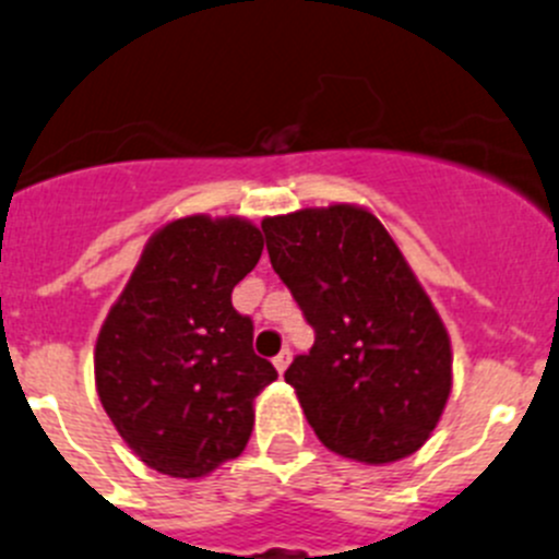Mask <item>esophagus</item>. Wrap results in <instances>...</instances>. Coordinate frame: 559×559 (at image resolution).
<instances>
[{
	"mask_svg": "<svg viewBox=\"0 0 559 559\" xmlns=\"http://www.w3.org/2000/svg\"><path fill=\"white\" fill-rule=\"evenodd\" d=\"M289 360H292V352L289 349H281L278 355L273 357V366L278 368V373H284L286 366H289Z\"/></svg>",
	"mask_w": 559,
	"mask_h": 559,
	"instance_id": "esophagus-1",
	"label": "esophagus"
}]
</instances>
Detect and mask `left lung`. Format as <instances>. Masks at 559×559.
Segmentation results:
<instances>
[{"mask_svg": "<svg viewBox=\"0 0 559 559\" xmlns=\"http://www.w3.org/2000/svg\"><path fill=\"white\" fill-rule=\"evenodd\" d=\"M267 253L317 338L284 379L324 448L390 464L424 448L453 384L448 330L390 231L357 204L262 221Z\"/></svg>", "mask_w": 559, "mask_h": 559, "instance_id": "8db88e82", "label": "left lung"}]
</instances>
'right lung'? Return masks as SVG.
I'll use <instances>...</instances> for the list:
<instances>
[{"label":"right lung","mask_w":559,"mask_h":559,"mask_svg":"<svg viewBox=\"0 0 559 559\" xmlns=\"http://www.w3.org/2000/svg\"><path fill=\"white\" fill-rule=\"evenodd\" d=\"M251 221L188 215L155 231L95 344V384L130 451L171 478H204L246 451L253 399L278 379L253 352L231 289L257 267Z\"/></svg>","instance_id":"right-lung-1"}]
</instances>
